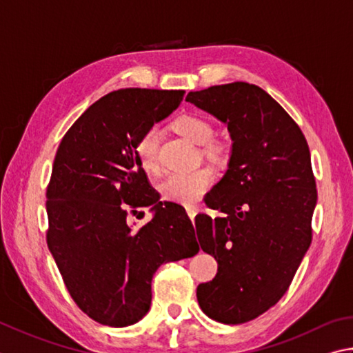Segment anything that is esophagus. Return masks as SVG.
I'll return each mask as SVG.
<instances>
[{
    "label": "esophagus",
    "mask_w": 353,
    "mask_h": 353,
    "mask_svg": "<svg viewBox=\"0 0 353 353\" xmlns=\"http://www.w3.org/2000/svg\"><path fill=\"white\" fill-rule=\"evenodd\" d=\"M187 213H188V216H190V219L194 222V217H196V214H197V210H196L194 207H187Z\"/></svg>",
    "instance_id": "1"
}]
</instances>
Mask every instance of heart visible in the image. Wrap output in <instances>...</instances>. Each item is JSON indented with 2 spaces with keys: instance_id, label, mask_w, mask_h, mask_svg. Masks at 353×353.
Wrapping results in <instances>:
<instances>
[{
  "instance_id": "b5f03b06",
  "label": "heart",
  "mask_w": 353,
  "mask_h": 353,
  "mask_svg": "<svg viewBox=\"0 0 353 353\" xmlns=\"http://www.w3.org/2000/svg\"><path fill=\"white\" fill-rule=\"evenodd\" d=\"M179 134L196 145H202L205 157L216 163L225 162L230 154V146L222 139H214V126L211 121L199 114H182L174 121ZM162 131L159 126H151L136 143V154L142 168L156 172L159 170V146ZM214 182V172L210 168H199L191 172L170 176L162 185V196L166 201L182 205H196Z\"/></svg>"
}]
</instances>
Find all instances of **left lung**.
<instances>
[{
    "label": "left lung",
    "mask_w": 353,
    "mask_h": 353,
    "mask_svg": "<svg viewBox=\"0 0 353 353\" xmlns=\"http://www.w3.org/2000/svg\"><path fill=\"white\" fill-rule=\"evenodd\" d=\"M187 101L227 123L233 140L225 176L205 197L223 216H196L199 243L219 264L197 301L214 321L242 324L284 296L312 243L310 150L296 121L256 85L211 86Z\"/></svg>",
    "instance_id": "8db88e82"
}]
</instances>
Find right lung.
<instances>
[{"label": "right lung", "mask_w": 353, "mask_h": 353, "mask_svg": "<svg viewBox=\"0 0 353 353\" xmlns=\"http://www.w3.org/2000/svg\"><path fill=\"white\" fill-rule=\"evenodd\" d=\"M183 95L140 88L110 92L75 120L57 150L46 190L48 247L70 298L103 325L142 319L157 268L199 252L185 208L159 202L136 154L139 137ZM150 204L155 217L132 229L129 216Z\"/></svg>", "instance_id": "obj_1"}]
</instances>
